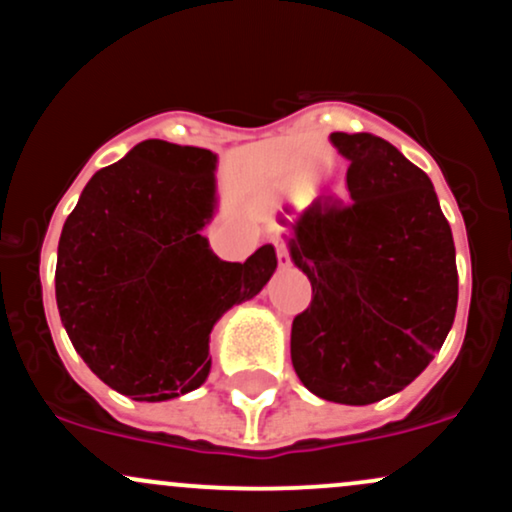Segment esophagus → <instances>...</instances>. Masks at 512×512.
<instances>
[{"mask_svg":"<svg viewBox=\"0 0 512 512\" xmlns=\"http://www.w3.org/2000/svg\"><path fill=\"white\" fill-rule=\"evenodd\" d=\"M277 262L282 269L291 267V257H289V250H286V247H277Z\"/></svg>","mask_w":512,"mask_h":512,"instance_id":"34e87169","label":"esophagus"}]
</instances>
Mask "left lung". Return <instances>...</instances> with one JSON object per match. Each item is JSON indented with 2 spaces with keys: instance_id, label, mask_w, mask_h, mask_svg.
<instances>
[{
  "instance_id": "8db88e82",
  "label": "left lung",
  "mask_w": 512,
  "mask_h": 512,
  "mask_svg": "<svg viewBox=\"0 0 512 512\" xmlns=\"http://www.w3.org/2000/svg\"><path fill=\"white\" fill-rule=\"evenodd\" d=\"M330 140L350 160V199L311 204L286 238L313 289L291 325V362L318 398L367 406L440 352L457 313V260L428 174L372 133Z\"/></svg>"
}]
</instances>
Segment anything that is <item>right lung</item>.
Segmentation results:
<instances>
[{"label": "right lung", "mask_w": 512, "mask_h": 512, "mask_svg": "<svg viewBox=\"0 0 512 512\" xmlns=\"http://www.w3.org/2000/svg\"><path fill=\"white\" fill-rule=\"evenodd\" d=\"M213 172L211 150L143 140L89 179L60 233V320L84 364L133 401L199 389L213 325L277 269L272 245L223 262L201 235L216 213Z\"/></svg>", "instance_id": "1"}]
</instances>
